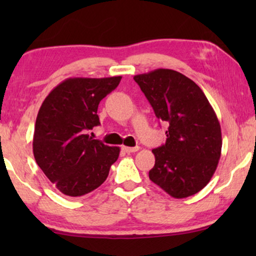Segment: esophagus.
I'll list each match as a JSON object with an SVG mask.
<instances>
[{
  "label": "esophagus",
  "instance_id": "esophagus-1",
  "mask_svg": "<svg viewBox=\"0 0 256 256\" xmlns=\"http://www.w3.org/2000/svg\"><path fill=\"white\" fill-rule=\"evenodd\" d=\"M138 149H140V146H122V150L127 154L136 152H138Z\"/></svg>",
  "mask_w": 256,
  "mask_h": 256
}]
</instances>
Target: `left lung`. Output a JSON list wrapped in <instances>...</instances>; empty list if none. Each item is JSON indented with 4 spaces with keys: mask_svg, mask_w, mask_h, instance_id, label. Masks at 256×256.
<instances>
[{
    "mask_svg": "<svg viewBox=\"0 0 256 256\" xmlns=\"http://www.w3.org/2000/svg\"><path fill=\"white\" fill-rule=\"evenodd\" d=\"M156 118L168 124L166 144L154 149L150 180L171 197L194 196L211 180L222 155V128L197 84L182 73L157 68L134 76Z\"/></svg>",
    "mask_w": 256,
    "mask_h": 256,
    "instance_id": "8db88e82",
    "label": "left lung"
}]
</instances>
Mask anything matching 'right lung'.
Wrapping results in <instances>:
<instances>
[{
	"label": "right lung",
	"instance_id": "add662e5",
	"mask_svg": "<svg viewBox=\"0 0 256 256\" xmlns=\"http://www.w3.org/2000/svg\"><path fill=\"white\" fill-rule=\"evenodd\" d=\"M122 76L68 78L48 93L38 112L32 149L38 166L62 194H87L106 180L120 148L93 140L98 106Z\"/></svg>",
	"mask_w": 256,
	"mask_h": 256
}]
</instances>
